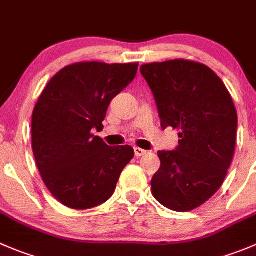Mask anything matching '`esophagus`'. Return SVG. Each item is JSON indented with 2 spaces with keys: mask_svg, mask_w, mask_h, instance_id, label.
Listing matches in <instances>:
<instances>
[{
  "mask_svg": "<svg viewBox=\"0 0 256 256\" xmlns=\"http://www.w3.org/2000/svg\"><path fill=\"white\" fill-rule=\"evenodd\" d=\"M134 151H135V156H138V158H140V156H144L146 152H148V151L142 150V148H134Z\"/></svg>",
  "mask_w": 256,
  "mask_h": 256,
  "instance_id": "1",
  "label": "esophagus"
}]
</instances>
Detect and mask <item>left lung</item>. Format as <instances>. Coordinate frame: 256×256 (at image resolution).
I'll return each mask as SVG.
<instances>
[{
  "label": "left lung",
  "instance_id": "obj_1",
  "mask_svg": "<svg viewBox=\"0 0 256 256\" xmlns=\"http://www.w3.org/2000/svg\"><path fill=\"white\" fill-rule=\"evenodd\" d=\"M151 88L161 128L180 130L175 150L158 151L161 166L151 180L160 204L190 212L204 204L224 182L232 161L238 115L219 76L186 60L140 68Z\"/></svg>",
  "mask_w": 256,
  "mask_h": 256
}]
</instances>
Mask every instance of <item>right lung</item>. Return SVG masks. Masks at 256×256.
<instances>
[{
    "label": "right lung",
    "instance_id": "add662e5",
    "mask_svg": "<svg viewBox=\"0 0 256 256\" xmlns=\"http://www.w3.org/2000/svg\"><path fill=\"white\" fill-rule=\"evenodd\" d=\"M138 64L80 62L51 78L32 114V150L44 185L65 206L95 208L114 194L134 158L128 145L108 146L104 128L112 98L128 88Z\"/></svg>",
    "mask_w": 256,
    "mask_h": 256
}]
</instances>
